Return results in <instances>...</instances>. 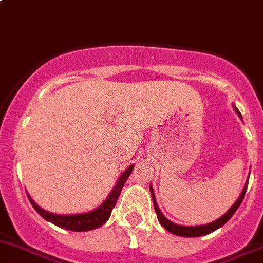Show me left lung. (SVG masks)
Instances as JSON below:
<instances>
[{
  "label": "left lung",
  "instance_id": "8db88e82",
  "mask_svg": "<svg viewBox=\"0 0 263 263\" xmlns=\"http://www.w3.org/2000/svg\"><path fill=\"white\" fill-rule=\"evenodd\" d=\"M235 111H237L238 115L242 118V115H240V112L238 111V109H235ZM247 186H248V182L247 185L245 186V189H243L242 194H240V196L238 197V200L235 201V204L233 205L231 209L228 210L226 214H224L221 218H219L218 220L213 221V223H209V224H205V226H199V227H185V226H178V224H175L172 223V221H170L168 219H166V216L163 215V214L161 213V210H159L158 205H157L156 202V197H154V194H153V189H152L151 186V194H152V199H153V205H154V210H156V214H157V218H158L159 223L162 224V227H163L166 231L173 233V234L176 235H180V237H201V235H205V234H209V233H212L214 231H216L218 228H220V227H223L224 224L227 223V221L229 220V219L232 218L233 214L237 212V209L239 208V205L242 204L243 199H245V194H246V190H247Z\"/></svg>",
  "mask_w": 263,
  "mask_h": 263
}]
</instances>
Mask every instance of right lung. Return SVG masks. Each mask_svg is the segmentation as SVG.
Here are the masks:
<instances>
[{
    "label": "right lung",
    "instance_id": "right-lung-1",
    "mask_svg": "<svg viewBox=\"0 0 263 263\" xmlns=\"http://www.w3.org/2000/svg\"><path fill=\"white\" fill-rule=\"evenodd\" d=\"M134 168V166H130L123 175L120 176V178L118 180V183L115 185L111 194L109 195L106 200L104 201V204L100 208H97L96 210H92L90 213L85 214H73V215H58V214H53L47 212V210L42 209L40 206H37L34 201L31 200V197L29 196L32 208L36 210L45 220L50 221V223L55 224V226L61 227V228L68 229V231L73 232H87L92 231V229H96L99 227H101L102 224L106 223L107 219L111 215V212L114 206L116 205V201L119 199V195H120L121 189L125 185L126 180L130 176V173Z\"/></svg>",
    "mask_w": 263,
    "mask_h": 263
}]
</instances>
